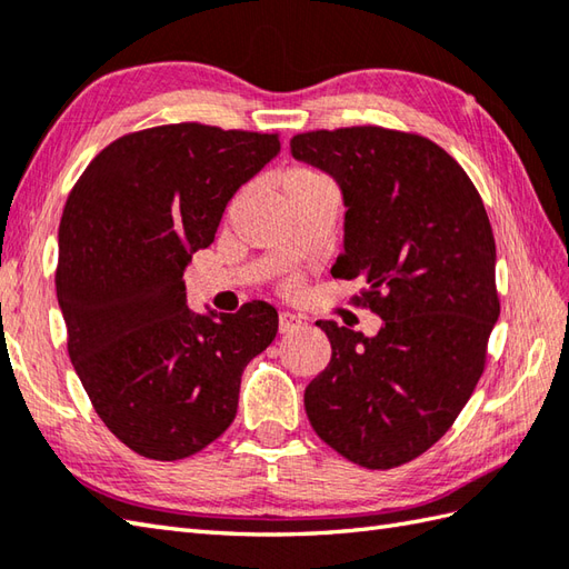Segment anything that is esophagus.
I'll return each mask as SVG.
<instances>
[{
	"label": "esophagus",
	"mask_w": 569,
	"mask_h": 569,
	"mask_svg": "<svg viewBox=\"0 0 569 569\" xmlns=\"http://www.w3.org/2000/svg\"><path fill=\"white\" fill-rule=\"evenodd\" d=\"M300 325H303V318L293 316V312H281V316H278V332H281V335L298 330Z\"/></svg>",
	"instance_id": "1"
}]
</instances>
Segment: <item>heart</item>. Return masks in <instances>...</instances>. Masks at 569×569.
<instances>
[{"label": "heart", "mask_w": 569, "mask_h": 569, "mask_svg": "<svg viewBox=\"0 0 569 569\" xmlns=\"http://www.w3.org/2000/svg\"><path fill=\"white\" fill-rule=\"evenodd\" d=\"M322 180L320 173L310 171V168H291V171H286L281 178V192L283 190H293V188H303L310 183H318Z\"/></svg>", "instance_id": "1"}]
</instances>
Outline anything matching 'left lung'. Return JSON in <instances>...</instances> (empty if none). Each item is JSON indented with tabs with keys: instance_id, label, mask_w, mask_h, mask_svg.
Listing matches in <instances>:
<instances>
[{
	"instance_id": "obj_1",
	"label": "left lung",
	"mask_w": 569,
	"mask_h": 569,
	"mask_svg": "<svg viewBox=\"0 0 569 569\" xmlns=\"http://www.w3.org/2000/svg\"><path fill=\"white\" fill-rule=\"evenodd\" d=\"M300 163L342 192L345 251L335 278H365L383 320L365 337L320 320L330 365L306 389L312 430L349 462L391 469L450 430L485 371L499 320L497 244L479 192L426 137L381 127L308 131Z\"/></svg>"
}]
</instances>
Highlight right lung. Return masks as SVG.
<instances>
[{
	"instance_id": "add662e5",
	"label": "right lung",
	"mask_w": 569,
	"mask_h": 569,
	"mask_svg": "<svg viewBox=\"0 0 569 569\" xmlns=\"http://www.w3.org/2000/svg\"><path fill=\"white\" fill-rule=\"evenodd\" d=\"M278 151V134L153 127L112 141L68 196L56 271L68 355L104 426L141 457L173 462L220 438L241 371L273 342V306L200 316L183 273Z\"/></svg>"
}]
</instances>
